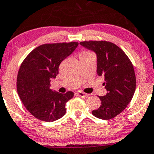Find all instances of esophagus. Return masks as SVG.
I'll return each instance as SVG.
<instances>
[{
	"instance_id": "obj_1",
	"label": "esophagus",
	"mask_w": 154,
	"mask_h": 154,
	"mask_svg": "<svg viewBox=\"0 0 154 154\" xmlns=\"http://www.w3.org/2000/svg\"><path fill=\"white\" fill-rule=\"evenodd\" d=\"M76 94H77L79 97H87L89 96V94L84 93V92H82V91H77V93H76Z\"/></svg>"
}]
</instances>
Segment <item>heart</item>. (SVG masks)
<instances>
[{"label":"heart","mask_w":154,"mask_h":154,"mask_svg":"<svg viewBox=\"0 0 154 154\" xmlns=\"http://www.w3.org/2000/svg\"><path fill=\"white\" fill-rule=\"evenodd\" d=\"M83 53H89L88 51H83V52H81L80 54H83Z\"/></svg>","instance_id":"heart-1"}]
</instances>
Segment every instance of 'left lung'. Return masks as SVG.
Returning a JSON list of instances; mask_svg holds the SVG:
<instances>
[{"mask_svg":"<svg viewBox=\"0 0 154 154\" xmlns=\"http://www.w3.org/2000/svg\"><path fill=\"white\" fill-rule=\"evenodd\" d=\"M80 44L96 52L97 74L104 77V97H99L101 105L92 111L95 117L103 120L113 119L127 107L136 88L133 64L127 54L116 44L107 41H84Z\"/></svg>","mask_w":154,"mask_h":154,"instance_id":"left-lung-1","label":"left lung"}]
</instances>
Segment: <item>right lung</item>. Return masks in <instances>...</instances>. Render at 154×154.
Masks as SVG:
<instances>
[{
  "label": "right lung",
  "mask_w": 154,
  "mask_h": 154,
  "mask_svg": "<svg viewBox=\"0 0 154 154\" xmlns=\"http://www.w3.org/2000/svg\"><path fill=\"white\" fill-rule=\"evenodd\" d=\"M78 42L43 44L33 49L21 64L17 79L19 97L27 110L36 119L51 122L65 115V104L74 93L53 92L51 78L58 74L63 60L70 55Z\"/></svg>",
  "instance_id": "right-lung-1"
}]
</instances>
